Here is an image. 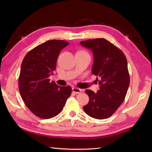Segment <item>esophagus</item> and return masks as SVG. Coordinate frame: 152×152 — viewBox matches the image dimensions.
I'll return each mask as SVG.
<instances>
[{"instance_id": "obj_1", "label": "esophagus", "mask_w": 152, "mask_h": 152, "mask_svg": "<svg viewBox=\"0 0 152 152\" xmlns=\"http://www.w3.org/2000/svg\"><path fill=\"white\" fill-rule=\"evenodd\" d=\"M72 91L75 93H77V94H79V93H82V90L81 89H79V88H72Z\"/></svg>"}]
</instances>
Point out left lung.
Segmentation results:
<instances>
[{"mask_svg": "<svg viewBox=\"0 0 152 152\" xmlns=\"http://www.w3.org/2000/svg\"><path fill=\"white\" fill-rule=\"evenodd\" d=\"M82 46L93 51L91 72L97 76L100 89L96 93L89 89V97L83 110L91 118H108L117 110L125 100L130 83L127 61L123 51L104 38L80 42Z\"/></svg>", "mask_w": 152, "mask_h": 152, "instance_id": "left-lung-1", "label": "left lung"}]
</instances>
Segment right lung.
I'll list each match as a JSON object with an SVG mask.
<instances>
[{"instance_id":"right-lung-1","label":"right lung","mask_w":152,"mask_h":152,"mask_svg":"<svg viewBox=\"0 0 152 152\" xmlns=\"http://www.w3.org/2000/svg\"><path fill=\"white\" fill-rule=\"evenodd\" d=\"M69 44L48 40L28 51L22 61L19 92L27 107L38 118L50 119L59 114L72 93L70 86H59L49 79L60 51Z\"/></svg>"}]
</instances>
